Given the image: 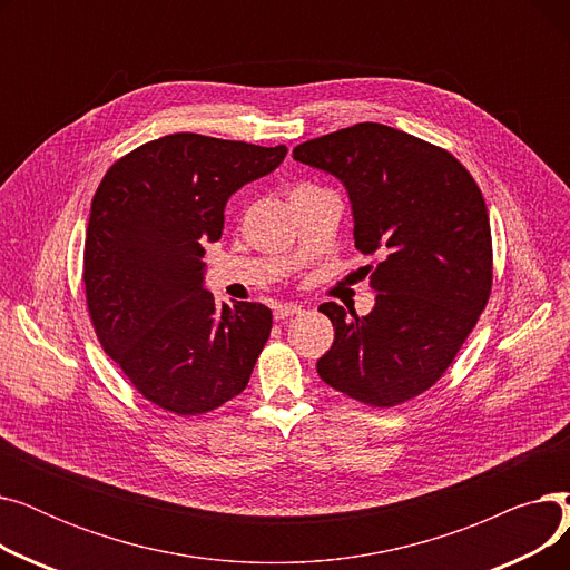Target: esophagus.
Wrapping results in <instances>:
<instances>
[{
  "instance_id": "34e87169",
  "label": "esophagus",
  "mask_w": 570,
  "mask_h": 570,
  "mask_svg": "<svg viewBox=\"0 0 570 570\" xmlns=\"http://www.w3.org/2000/svg\"><path fill=\"white\" fill-rule=\"evenodd\" d=\"M301 312H303L301 305H279V307L275 309V318H277V321H284V318H291V316L301 314Z\"/></svg>"
}]
</instances>
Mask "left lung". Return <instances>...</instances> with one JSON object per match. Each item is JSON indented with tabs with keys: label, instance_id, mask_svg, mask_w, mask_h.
I'll list each match as a JSON object with an SVG mask.
<instances>
[{
	"label": "left lung",
	"instance_id": "8db88e82",
	"mask_svg": "<svg viewBox=\"0 0 570 570\" xmlns=\"http://www.w3.org/2000/svg\"><path fill=\"white\" fill-rule=\"evenodd\" d=\"M335 175L353 209L355 249L379 293L367 316L318 307L335 342L318 376L370 406L421 395L451 367L492 291V233L481 189L448 149L400 129L361 122L293 149Z\"/></svg>",
	"mask_w": 570,
	"mask_h": 570
}]
</instances>
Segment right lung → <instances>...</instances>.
I'll use <instances>...</instances> for the list:
<instances>
[{"mask_svg": "<svg viewBox=\"0 0 570 570\" xmlns=\"http://www.w3.org/2000/svg\"><path fill=\"white\" fill-rule=\"evenodd\" d=\"M286 147L170 134L117 159L89 213L82 282L104 351L136 391L177 415L247 387L273 327L261 303L217 307L200 261L230 194L273 173Z\"/></svg>", "mask_w": 570, "mask_h": 570, "instance_id": "right-lung-1", "label": "right lung"}]
</instances>
